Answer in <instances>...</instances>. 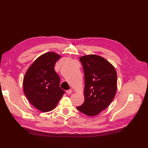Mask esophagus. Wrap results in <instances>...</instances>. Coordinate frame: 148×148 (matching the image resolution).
<instances>
[{
    "label": "esophagus",
    "instance_id": "obj_1",
    "mask_svg": "<svg viewBox=\"0 0 148 148\" xmlns=\"http://www.w3.org/2000/svg\"><path fill=\"white\" fill-rule=\"evenodd\" d=\"M72 93H73V90L72 89H69V90H66V94H68V95L72 94Z\"/></svg>",
    "mask_w": 148,
    "mask_h": 148
}]
</instances>
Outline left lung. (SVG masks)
Listing matches in <instances>:
<instances>
[{"label":"left lung","mask_w":148,"mask_h":148,"mask_svg":"<svg viewBox=\"0 0 148 148\" xmlns=\"http://www.w3.org/2000/svg\"><path fill=\"white\" fill-rule=\"evenodd\" d=\"M84 74V101L77 108L89 116L105 110L114 99L117 90V74L114 67L95 54L82 56Z\"/></svg>","instance_id":"8db88e82"}]
</instances>
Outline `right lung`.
Instances as JSON below:
<instances>
[{
    "instance_id": "add662e5",
    "label": "right lung",
    "mask_w": 148,
    "mask_h": 148,
    "mask_svg": "<svg viewBox=\"0 0 148 148\" xmlns=\"http://www.w3.org/2000/svg\"><path fill=\"white\" fill-rule=\"evenodd\" d=\"M60 57L54 52L42 54L30 65L23 79L26 98L42 112L53 110L65 93L59 87L60 78L54 68Z\"/></svg>"
}]
</instances>
